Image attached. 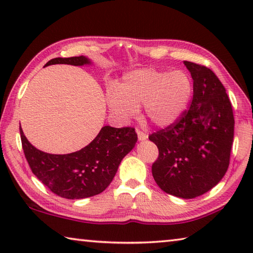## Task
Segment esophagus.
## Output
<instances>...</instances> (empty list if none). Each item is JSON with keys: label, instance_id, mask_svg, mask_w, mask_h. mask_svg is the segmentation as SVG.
I'll return each instance as SVG.
<instances>
[{"label": "esophagus", "instance_id": "esophagus-1", "mask_svg": "<svg viewBox=\"0 0 253 253\" xmlns=\"http://www.w3.org/2000/svg\"><path fill=\"white\" fill-rule=\"evenodd\" d=\"M137 136H138V139L139 140H145L148 137L146 132H144V131L139 130V129H137Z\"/></svg>", "mask_w": 253, "mask_h": 253}]
</instances>
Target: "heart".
<instances>
[{
    "label": "heart",
    "instance_id": "b5f03b06",
    "mask_svg": "<svg viewBox=\"0 0 253 253\" xmlns=\"http://www.w3.org/2000/svg\"><path fill=\"white\" fill-rule=\"evenodd\" d=\"M193 81L183 70H134L123 77L118 88H111L107 100L113 113L127 121L144 105L146 117L154 125L166 127L182 116L191 100Z\"/></svg>",
    "mask_w": 253,
    "mask_h": 253
}]
</instances>
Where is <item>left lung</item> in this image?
Wrapping results in <instances>:
<instances>
[{"label":"left lung","instance_id":"1","mask_svg":"<svg viewBox=\"0 0 253 253\" xmlns=\"http://www.w3.org/2000/svg\"><path fill=\"white\" fill-rule=\"evenodd\" d=\"M193 79V99L176 122L149 135L158 148L153 177L165 193L194 199L228 170L234 136L232 105L215 74L184 61Z\"/></svg>","mask_w":253,"mask_h":253}]
</instances>
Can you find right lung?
I'll return each instance as SVG.
<instances>
[{"mask_svg":"<svg viewBox=\"0 0 253 253\" xmlns=\"http://www.w3.org/2000/svg\"><path fill=\"white\" fill-rule=\"evenodd\" d=\"M90 65L87 57L54 58L50 65ZM21 142L32 173L61 198L79 200L105 191L117 173L124 157L135 147L137 134L134 128L102 127L96 138L80 151L55 155L41 152L31 145L20 126Z\"/></svg>","mask_w":253,"mask_h":253,"instance_id":"1","label":"right lung"}]
</instances>
